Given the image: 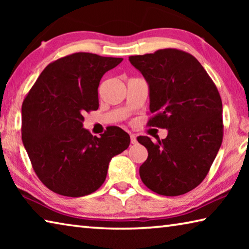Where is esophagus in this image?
Returning a JSON list of instances; mask_svg holds the SVG:
<instances>
[{"instance_id": "esophagus-1", "label": "esophagus", "mask_w": 249, "mask_h": 249, "mask_svg": "<svg viewBox=\"0 0 249 249\" xmlns=\"http://www.w3.org/2000/svg\"><path fill=\"white\" fill-rule=\"evenodd\" d=\"M130 142H132L133 145L137 144V137L135 134H130Z\"/></svg>"}]
</instances>
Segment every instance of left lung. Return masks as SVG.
Segmentation results:
<instances>
[{
  "label": "left lung",
  "instance_id": "1",
  "mask_svg": "<svg viewBox=\"0 0 249 249\" xmlns=\"http://www.w3.org/2000/svg\"><path fill=\"white\" fill-rule=\"evenodd\" d=\"M129 61L148 83L154 114L148 124L168 129L161 141L137 137L148 150L141 179L158 195H184L203 181L220 150V93L200 62L182 50L160 49Z\"/></svg>",
  "mask_w": 249,
  "mask_h": 249
}]
</instances>
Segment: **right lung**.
Listing matches in <instances>:
<instances>
[{"label": "right lung", "mask_w": 249, "mask_h": 249, "mask_svg": "<svg viewBox=\"0 0 249 249\" xmlns=\"http://www.w3.org/2000/svg\"><path fill=\"white\" fill-rule=\"evenodd\" d=\"M123 58L77 53L49 64L22 105V140L34 170L50 190L83 196L98 190L108 163L127 148L129 135L109 126L100 137L83 128L99 108L98 88Z\"/></svg>", "instance_id": "obj_1"}]
</instances>
